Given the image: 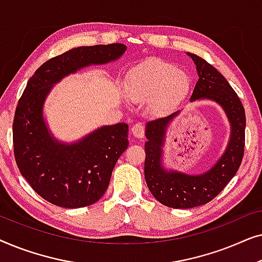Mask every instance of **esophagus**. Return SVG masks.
<instances>
[{
  "label": "esophagus",
  "instance_id": "esophagus-1",
  "mask_svg": "<svg viewBox=\"0 0 262 262\" xmlns=\"http://www.w3.org/2000/svg\"><path fill=\"white\" fill-rule=\"evenodd\" d=\"M131 132L132 135L135 136V137L137 138H143L144 137V125H143L142 123H136L134 126L131 127Z\"/></svg>",
  "mask_w": 262,
  "mask_h": 262
}]
</instances>
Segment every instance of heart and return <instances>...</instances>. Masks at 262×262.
I'll use <instances>...</instances> for the list:
<instances>
[{"instance_id": "1", "label": "heart", "mask_w": 262, "mask_h": 262, "mask_svg": "<svg viewBox=\"0 0 262 262\" xmlns=\"http://www.w3.org/2000/svg\"><path fill=\"white\" fill-rule=\"evenodd\" d=\"M191 81L173 63L151 58L130 71L126 92L136 102H151L156 111L173 108L188 94Z\"/></svg>"}]
</instances>
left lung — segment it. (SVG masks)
<instances>
[{"label":"left lung","instance_id":"left-lung-1","mask_svg":"<svg viewBox=\"0 0 262 262\" xmlns=\"http://www.w3.org/2000/svg\"><path fill=\"white\" fill-rule=\"evenodd\" d=\"M194 60L199 80L192 93L191 101L211 99L220 103L228 114L231 124V138L227 151L206 173L191 177L175 171L163 170L161 167L163 136L168 123L178 112L146 124L144 177L151 194L161 204L174 209H189L204 205L216 198L234 178L245 155L246 113L238 95L218 73L216 68L202 57L188 53Z\"/></svg>","mask_w":262,"mask_h":262}]
</instances>
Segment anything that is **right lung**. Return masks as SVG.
<instances>
[{"label": "right lung", "mask_w": 262, "mask_h": 262, "mask_svg": "<svg viewBox=\"0 0 262 262\" xmlns=\"http://www.w3.org/2000/svg\"><path fill=\"white\" fill-rule=\"evenodd\" d=\"M123 44L81 46L52 57L35 70L17 102L13 121L14 156L20 173L46 202L77 209L105 194L118 159L128 145V125L103 126L83 141L59 144L49 135L42 103L52 84L89 64L123 55Z\"/></svg>", "instance_id": "right-lung-1"}]
</instances>
